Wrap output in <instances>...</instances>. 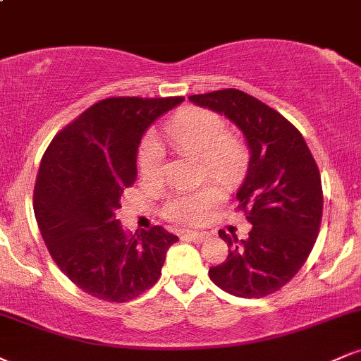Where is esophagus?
Masks as SVG:
<instances>
[{
  "mask_svg": "<svg viewBox=\"0 0 361 361\" xmlns=\"http://www.w3.org/2000/svg\"><path fill=\"white\" fill-rule=\"evenodd\" d=\"M185 235L190 239V241H193V243H197V244L204 243V241H207V239H209V234H207V233H198V231H186Z\"/></svg>",
  "mask_w": 361,
  "mask_h": 361,
  "instance_id": "obj_1",
  "label": "esophagus"
}]
</instances>
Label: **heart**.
I'll list each match as a JSON object with an SVG mask.
<instances>
[{
	"label": "heart",
	"instance_id": "heart-1",
	"mask_svg": "<svg viewBox=\"0 0 361 361\" xmlns=\"http://www.w3.org/2000/svg\"><path fill=\"white\" fill-rule=\"evenodd\" d=\"M169 139L186 152L204 157L214 175L233 180L243 169L244 149L238 139L227 135L221 115L204 109H190L178 114L168 123ZM139 168L146 178L163 175L164 149L154 134H149L139 149ZM222 198V190L210 183L193 193H180L169 200L166 215L176 222H197Z\"/></svg>",
	"mask_w": 361,
	"mask_h": 361
}]
</instances>
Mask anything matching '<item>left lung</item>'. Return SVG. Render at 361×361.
<instances>
[{
  "mask_svg": "<svg viewBox=\"0 0 361 361\" xmlns=\"http://www.w3.org/2000/svg\"><path fill=\"white\" fill-rule=\"evenodd\" d=\"M190 102L226 115L243 132L250 163L235 198L251 224L250 238L219 231L229 246L209 270L235 297H264L295 276L312 251L322 217V186L304 137L279 111L244 91L193 94Z\"/></svg>",
  "mask_w": 361,
  "mask_h": 361,
  "instance_id": "left-lung-1",
  "label": "left lung"
}]
</instances>
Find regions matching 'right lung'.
<instances>
[{"mask_svg":"<svg viewBox=\"0 0 361 361\" xmlns=\"http://www.w3.org/2000/svg\"><path fill=\"white\" fill-rule=\"evenodd\" d=\"M183 97H118L94 103L49 144L34 190V212L52 259L97 299L127 302L159 280L178 235L164 227L127 234L115 219L137 178L142 135Z\"/></svg>","mask_w":361,"mask_h":361,"instance_id":"add662e5","label":"right lung"}]
</instances>
